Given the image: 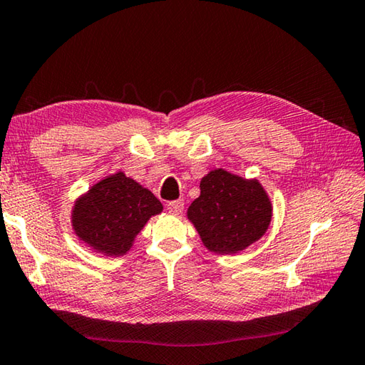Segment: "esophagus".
<instances>
[{
    "instance_id": "1",
    "label": "esophagus",
    "mask_w": 365,
    "mask_h": 365,
    "mask_svg": "<svg viewBox=\"0 0 365 365\" xmlns=\"http://www.w3.org/2000/svg\"><path fill=\"white\" fill-rule=\"evenodd\" d=\"M167 210L170 214H175V215L181 214L184 210V202L182 200H175V202H170V203H167Z\"/></svg>"
}]
</instances>
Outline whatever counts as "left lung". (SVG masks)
I'll list each match as a JSON object with an SVG mask.
<instances>
[{"mask_svg": "<svg viewBox=\"0 0 365 365\" xmlns=\"http://www.w3.org/2000/svg\"><path fill=\"white\" fill-rule=\"evenodd\" d=\"M187 217L211 252L236 254L266 233L272 206L257 180L219 168L200 182V197L189 206Z\"/></svg>", "mask_w": 365, "mask_h": 365, "instance_id": "8db88e82", "label": "left lung"}]
</instances>
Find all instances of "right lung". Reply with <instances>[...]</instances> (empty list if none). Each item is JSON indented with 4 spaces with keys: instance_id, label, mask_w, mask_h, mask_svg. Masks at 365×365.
<instances>
[{
    "instance_id": "obj_1",
    "label": "right lung",
    "mask_w": 365,
    "mask_h": 365,
    "mask_svg": "<svg viewBox=\"0 0 365 365\" xmlns=\"http://www.w3.org/2000/svg\"><path fill=\"white\" fill-rule=\"evenodd\" d=\"M162 203L143 185L118 172L80 197L72 210L73 232L89 247L107 257H121Z\"/></svg>"
}]
</instances>
